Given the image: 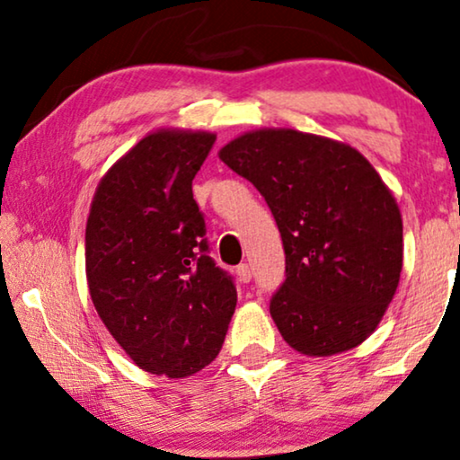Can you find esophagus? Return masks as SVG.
Returning <instances> with one entry per match:
<instances>
[{
  "instance_id": "34e87169",
  "label": "esophagus",
  "mask_w": 460,
  "mask_h": 460,
  "mask_svg": "<svg viewBox=\"0 0 460 460\" xmlns=\"http://www.w3.org/2000/svg\"><path fill=\"white\" fill-rule=\"evenodd\" d=\"M236 277H238V281H241V283H249V281H252V268H249L247 264L236 266Z\"/></svg>"
}]
</instances>
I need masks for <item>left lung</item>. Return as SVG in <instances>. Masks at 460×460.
Segmentation results:
<instances>
[{
	"label": "left lung",
	"instance_id": "1",
	"mask_svg": "<svg viewBox=\"0 0 460 460\" xmlns=\"http://www.w3.org/2000/svg\"><path fill=\"white\" fill-rule=\"evenodd\" d=\"M219 158L258 188L281 232L270 314L285 342L327 357L369 338L403 264L402 213L374 166L347 143L291 128L244 133Z\"/></svg>",
	"mask_w": 460,
	"mask_h": 460
}]
</instances>
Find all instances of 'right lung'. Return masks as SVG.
<instances>
[{
    "label": "right lung",
    "mask_w": 460,
    "mask_h": 460,
    "mask_svg": "<svg viewBox=\"0 0 460 460\" xmlns=\"http://www.w3.org/2000/svg\"><path fill=\"white\" fill-rule=\"evenodd\" d=\"M213 143L200 130L143 137L101 179L86 222V279L101 321L137 366L169 378L216 359L236 308L192 194Z\"/></svg>",
    "instance_id": "right-lung-1"
}]
</instances>
